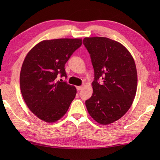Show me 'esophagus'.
<instances>
[{"label":"esophagus","mask_w":160,"mask_h":160,"mask_svg":"<svg viewBox=\"0 0 160 160\" xmlns=\"http://www.w3.org/2000/svg\"><path fill=\"white\" fill-rule=\"evenodd\" d=\"M82 89H83V86H78V87H77V89L78 90V91H80V90H81Z\"/></svg>","instance_id":"obj_1"}]
</instances>
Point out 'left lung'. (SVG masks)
<instances>
[{
  "label": "left lung",
  "mask_w": 160,
  "mask_h": 160,
  "mask_svg": "<svg viewBox=\"0 0 160 160\" xmlns=\"http://www.w3.org/2000/svg\"><path fill=\"white\" fill-rule=\"evenodd\" d=\"M94 69L93 94L85 101L97 122L108 125L119 119L132 106L136 94V66L129 51L120 42L101 37H85ZM99 78L101 84L98 83Z\"/></svg>",
  "instance_id": "left-lung-1"
}]
</instances>
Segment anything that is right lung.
I'll return each instance as SVG.
<instances>
[{
    "label": "right lung",
    "instance_id": "obj_1",
    "mask_svg": "<svg viewBox=\"0 0 160 160\" xmlns=\"http://www.w3.org/2000/svg\"><path fill=\"white\" fill-rule=\"evenodd\" d=\"M81 38H57L38 42L27 53L20 73V88L27 107L38 118L54 123L67 113L77 89L57 81L67 77L65 65L81 47Z\"/></svg>",
    "mask_w": 160,
    "mask_h": 160
}]
</instances>
